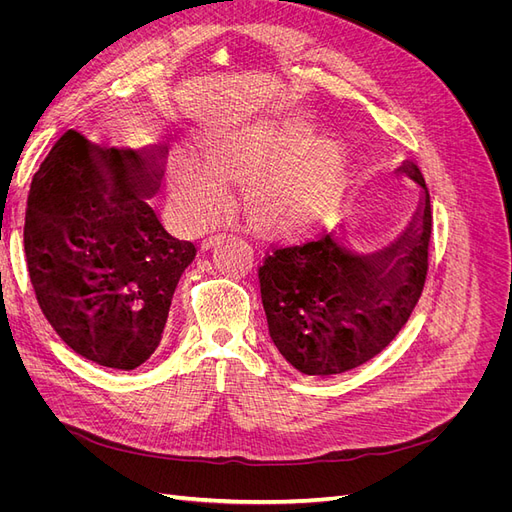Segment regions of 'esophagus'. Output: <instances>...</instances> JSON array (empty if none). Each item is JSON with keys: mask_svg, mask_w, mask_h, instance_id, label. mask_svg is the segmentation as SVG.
Returning <instances> with one entry per match:
<instances>
[{"mask_svg": "<svg viewBox=\"0 0 512 512\" xmlns=\"http://www.w3.org/2000/svg\"><path fill=\"white\" fill-rule=\"evenodd\" d=\"M222 237H226V230L211 232V235H209V237H205V239H203V243H200V245H203V250H207V247H211L215 241L222 239Z\"/></svg>", "mask_w": 512, "mask_h": 512, "instance_id": "34e87169", "label": "esophagus"}]
</instances>
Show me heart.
<instances>
[{
	"instance_id": "heart-1",
	"label": "heart",
	"mask_w": 512,
	"mask_h": 512,
	"mask_svg": "<svg viewBox=\"0 0 512 512\" xmlns=\"http://www.w3.org/2000/svg\"><path fill=\"white\" fill-rule=\"evenodd\" d=\"M282 156L284 143L277 141L267 130L226 136L209 143L203 151L205 166L220 177H247L260 173ZM331 164V147H322L305 162L273 170L254 185L252 196L256 207L269 215L299 211L327 183ZM210 174L192 162H179L175 168V183L183 192L211 200L220 194V181Z\"/></svg>"
}]
</instances>
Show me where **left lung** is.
Here are the masks:
<instances>
[{"label":"left lung","instance_id":"obj_1","mask_svg":"<svg viewBox=\"0 0 512 512\" xmlns=\"http://www.w3.org/2000/svg\"><path fill=\"white\" fill-rule=\"evenodd\" d=\"M425 200L397 256H352L327 232L288 235L267 245L258 267L269 333L284 359L307 376L354 369L404 329L425 286L431 205L421 170L399 168Z\"/></svg>","mask_w":512,"mask_h":512}]
</instances>
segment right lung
Instances as JSON below:
<instances>
[{
  "label": "right lung",
  "instance_id": "obj_1",
  "mask_svg": "<svg viewBox=\"0 0 512 512\" xmlns=\"http://www.w3.org/2000/svg\"><path fill=\"white\" fill-rule=\"evenodd\" d=\"M156 179V153L102 149L68 130L29 188L23 243L38 305L76 354L104 367L134 369L156 352L196 256L147 203Z\"/></svg>",
  "mask_w": 512,
  "mask_h": 512
}]
</instances>
